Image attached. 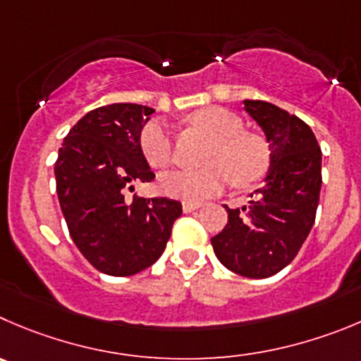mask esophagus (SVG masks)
<instances>
[{
  "label": "esophagus",
  "instance_id": "1",
  "mask_svg": "<svg viewBox=\"0 0 361 361\" xmlns=\"http://www.w3.org/2000/svg\"><path fill=\"white\" fill-rule=\"evenodd\" d=\"M202 204H198V202H183V211L184 212H193L197 211V209H200Z\"/></svg>",
  "mask_w": 361,
  "mask_h": 361
}]
</instances>
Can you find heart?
<instances>
[{
    "label": "heart",
    "instance_id": "obj_1",
    "mask_svg": "<svg viewBox=\"0 0 361 361\" xmlns=\"http://www.w3.org/2000/svg\"><path fill=\"white\" fill-rule=\"evenodd\" d=\"M198 131L214 140L205 154L209 166L193 171H173L161 177V190L175 198L200 202L214 197L230 180L235 186H250L269 168V149L259 135L245 131V123L235 113L223 108H204L190 116ZM140 147L154 168L173 163V140L170 127L150 120L140 133Z\"/></svg>",
    "mask_w": 361,
    "mask_h": 361
}]
</instances>
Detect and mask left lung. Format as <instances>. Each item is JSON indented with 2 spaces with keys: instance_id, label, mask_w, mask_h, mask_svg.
Here are the masks:
<instances>
[{
  "instance_id": "left-lung-1",
  "label": "left lung",
  "mask_w": 361,
  "mask_h": 361,
  "mask_svg": "<svg viewBox=\"0 0 361 361\" xmlns=\"http://www.w3.org/2000/svg\"><path fill=\"white\" fill-rule=\"evenodd\" d=\"M269 143V170L248 205L228 209L211 239L216 257L241 276L267 278L289 266L310 234L321 193V147L310 127L271 102L245 101Z\"/></svg>"
}]
</instances>
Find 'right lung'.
<instances>
[{
    "label": "right lung",
    "instance_id": "1",
    "mask_svg": "<svg viewBox=\"0 0 361 361\" xmlns=\"http://www.w3.org/2000/svg\"><path fill=\"white\" fill-rule=\"evenodd\" d=\"M152 108L116 102L92 109L63 138L54 163L56 193L68 234L85 259L111 276L152 266L166 248L183 205L170 198L123 195L154 180L140 147Z\"/></svg>",
    "mask_w": 361,
    "mask_h": 361
}]
</instances>
